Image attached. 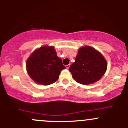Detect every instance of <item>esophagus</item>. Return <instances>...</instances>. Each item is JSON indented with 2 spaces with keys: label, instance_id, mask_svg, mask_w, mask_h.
I'll return each mask as SVG.
<instances>
[{
  "label": "esophagus",
  "instance_id": "obj_1",
  "mask_svg": "<svg viewBox=\"0 0 128 128\" xmlns=\"http://www.w3.org/2000/svg\"><path fill=\"white\" fill-rule=\"evenodd\" d=\"M70 64H68V65H66V68H70Z\"/></svg>",
  "mask_w": 128,
  "mask_h": 128
}]
</instances>
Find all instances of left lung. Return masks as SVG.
I'll use <instances>...</instances> for the list:
<instances>
[{
    "label": "left lung",
    "instance_id": "8db88e82",
    "mask_svg": "<svg viewBox=\"0 0 128 128\" xmlns=\"http://www.w3.org/2000/svg\"><path fill=\"white\" fill-rule=\"evenodd\" d=\"M107 68V60L103 55L92 47L86 46L78 50L75 62L68 70L75 81L90 84L100 80Z\"/></svg>",
    "mask_w": 128,
    "mask_h": 128
}]
</instances>
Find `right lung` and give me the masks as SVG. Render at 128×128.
I'll list each match as a JSON object with an SVG mask.
<instances>
[{"label": "right lung", "instance_id": "add662e5", "mask_svg": "<svg viewBox=\"0 0 128 128\" xmlns=\"http://www.w3.org/2000/svg\"><path fill=\"white\" fill-rule=\"evenodd\" d=\"M66 68L53 46L36 50L26 61L28 74L36 83L49 85L58 80L60 71Z\"/></svg>", "mask_w": 128, "mask_h": 128}]
</instances>
